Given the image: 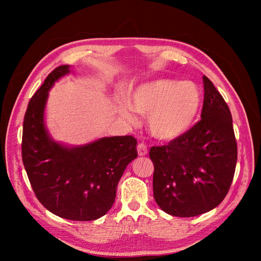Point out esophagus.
<instances>
[{"instance_id": "esophagus-1", "label": "esophagus", "mask_w": 261, "mask_h": 261, "mask_svg": "<svg viewBox=\"0 0 261 261\" xmlns=\"http://www.w3.org/2000/svg\"><path fill=\"white\" fill-rule=\"evenodd\" d=\"M137 149H138V154H139V156H146V154L148 153V148L143 142L139 143Z\"/></svg>"}]
</instances>
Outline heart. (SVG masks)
Instances as JSON below:
<instances>
[{
	"instance_id": "heart-1",
	"label": "heart",
	"mask_w": 261,
	"mask_h": 261,
	"mask_svg": "<svg viewBox=\"0 0 261 261\" xmlns=\"http://www.w3.org/2000/svg\"><path fill=\"white\" fill-rule=\"evenodd\" d=\"M131 105L121 103L120 113L135 122L134 109L149 115V130L160 140H174L192 126L201 108V93L191 82L158 80L146 83L130 94ZM133 107L131 108L130 107Z\"/></svg>"
}]
</instances>
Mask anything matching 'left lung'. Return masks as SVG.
Segmentation results:
<instances>
[{
    "label": "left lung",
    "mask_w": 261,
    "mask_h": 261,
    "mask_svg": "<svg viewBox=\"0 0 261 261\" xmlns=\"http://www.w3.org/2000/svg\"><path fill=\"white\" fill-rule=\"evenodd\" d=\"M201 120L168 145L151 147L153 197L166 213L191 218L223 201L233 179L238 149L228 104L206 76Z\"/></svg>",
    "instance_id": "obj_1"
}]
</instances>
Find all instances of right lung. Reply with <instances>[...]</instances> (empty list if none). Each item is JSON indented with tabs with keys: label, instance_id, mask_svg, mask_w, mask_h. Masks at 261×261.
<instances>
[{
	"label": "right lung",
	"instance_id": "add662e5",
	"mask_svg": "<svg viewBox=\"0 0 261 261\" xmlns=\"http://www.w3.org/2000/svg\"><path fill=\"white\" fill-rule=\"evenodd\" d=\"M69 66L55 68L28 104L22 132V162L38 201L51 213L74 221H92L112 207L124 169L138 157L132 136L102 138L66 148L49 138L43 124L48 91Z\"/></svg>",
	"mask_w": 261,
	"mask_h": 261
}]
</instances>
